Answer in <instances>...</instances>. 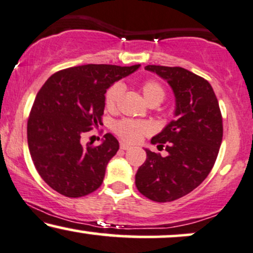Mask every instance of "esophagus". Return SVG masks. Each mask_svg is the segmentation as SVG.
<instances>
[{
	"instance_id": "34e87169",
	"label": "esophagus",
	"mask_w": 253,
	"mask_h": 253,
	"mask_svg": "<svg viewBox=\"0 0 253 253\" xmlns=\"http://www.w3.org/2000/svg\"><path fill=\"white\" fill-rule=\"evenodd\" d=\"M121 149L122 150H129L130 149V145H127L126 143H121Z\"/></svg>"
}]
</instances>
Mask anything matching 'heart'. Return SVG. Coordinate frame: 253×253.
<instances>
[{
	"label": "heart",
	"mask_w": 253,
	"mask_h": 253,
	"mask_svg": "<svg viewBox=\"0 0 253 253\" xmlns=\"http://www.w3.org/2000/svg\"><path fill=\"white\" fill-rule=\"evenodd\" d=\"M142 93L150 105H157L162 103L166 98L165 87L156 80H145L141 85ZM122 93L123 85L121 83H115L108 88L105 93V106L108 110H115L117 108ZM112 130L116 135L127 143H137L144 136L151 132V126L145 121L124 120L115 122Z\"/></svg>",
	"instance_id": "obj_1"
}]
</instances>
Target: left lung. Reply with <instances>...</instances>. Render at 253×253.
Segmentation results:
<instances>
[{
    "mask_svg": "<svg viewBox=\"0 0 253 253\" xmlns=\"http://www.w3.org/2000/svg\"><path fill=\"white\" fill-rule=\"evenodd\" d=\"M173 88L175 118L151 138L167 156L145 149L147 160L136 173V187L145 198L169 203L191 193L214 166L222 141V117L212 86L182 67L148 65Z\"/></svg>",
    "mask_w": 253,
    "mask_h": 253,
    "instance_id": "left-lung-1",
    "label": "left lung"
}]
</instances>
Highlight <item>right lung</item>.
Listing matches in <instances>:
<instances>
[{"label":"right lung","instance_id":"right-lung-1","mask_svg":"<svg viewBox=\"0 0 253 253\" xmlns=\"http://www.w3.org/2000/svg\"><path fill=\"white\" fill-rule=\"evenodd\" d=\"M138 67L88 64L58 71L46 80L33 103L27 139L33 163L50 188L67 198L99 188L120 143L111 133L99 145H83L82 137L103 123L110 85Z\"/></svg>","mask_w":253,"mask_h":253}]
</instances>
